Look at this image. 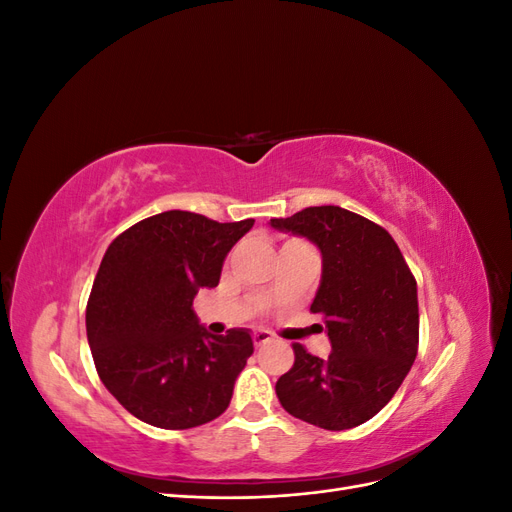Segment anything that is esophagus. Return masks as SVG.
<instances>
[{
	"label": "esophagus",
	"mask_w": 512,
	"mask_h": 512,
	"mask_svg": "<svg viewBox=\"0 0 512 512\" xmlns=\"http://www.w3.org/2000/svg\"><path fill=\"white\" fill-rule=\"evenodd\" d=\"M252 342H254V346H256V348H258V346H265V344L273 342V335H271L269 331H254V335H252Z\"/></svg>",
	"instance_id": "obj_1"
}]
</instances>
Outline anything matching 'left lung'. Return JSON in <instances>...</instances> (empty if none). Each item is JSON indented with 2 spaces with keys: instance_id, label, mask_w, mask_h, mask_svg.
Here are the masks:
<instances>
[{
  "instance_id": "obj_1",
  "label": "left lung",
  "mask_w": 512,
  "mask_h": 512,
  "mask_svg": "<svg viewBox=\"0 0 512 512\" xmlns=\"http://www.w3.org/2000/svg\"><path fill=\"white\" fill-rule=\"evenodd\" d=\"M271 226L320 247L322 280L309 312L322 314L333 348L318 359L292 344L294 365L277 380V399L309 425H361L389 404L416 359L414 275L389 232L348 209L307 207Z\"/></svg>"
}]
</instances>
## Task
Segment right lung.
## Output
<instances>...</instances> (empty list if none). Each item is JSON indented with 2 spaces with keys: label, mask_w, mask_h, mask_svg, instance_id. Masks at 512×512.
I'll use <instances>...</instances> for the list:
<instances>
[{
  "label": "right lung",
  "mask_w": 512,
  "mask_h": 512,
  "mask_svg": "<svg viewBox=\"0 0 512 512\" xmlns=\"http://www.w3.org/2000/svg\"><path fill=\"white\" fill-rule=\"evenodd\" d=\"M252 226L175 209L108 245L89 292L87 339L106 389L143 423L190 429L228 408L254 342L245 329L207 333L192 303L218 286L226 254Z\"/></svg>",
  "instance_id": "right-lung-1"
}]
</instances>
